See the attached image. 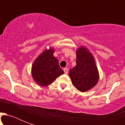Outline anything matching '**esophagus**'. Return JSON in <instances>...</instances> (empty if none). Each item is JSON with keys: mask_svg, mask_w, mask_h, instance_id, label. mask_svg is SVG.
<instances>
[{"mask_svg": "<svg viewBox=\"0 0 125 125\" xmlns=\"http://www.w3.org/2000/svg\"><path fill=\"white\" fill-rule=\"evenodd\" d=\"M63 71H64L65 74H67V73H68V69L64 68L63 69Z\"/></svg>", "mask_w": 125, "mask_h": 125, "instance_id": "obj_1", "label": "esophagus"}]
</instances>
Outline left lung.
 Returning a JSON list of instances; mask_svg holds the SVG:
<instances>
[{"instance_id":"1","label":"left lung","mask_w":125,"mask_h":125,"mask_svg":"<svg viewBox=\"0 0 125 125\" xmlns=\"http://www.w3.org/2000/svg\"><path fill=\"white\" fill-rule=\"evenodd\" d=\"M76 65L69 72L73 84L81 92L93 88L99 81V71L89 50L81 47L76 50Z\"/></svg>"}]
</instances>
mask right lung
I'll return each instance as SVG.
<instances>
[{"label":"right lung","instance_id":"right-lung-1","mask_svg":"<svg viewBox=\"0 0 125 125\" xmlns=\"http://www.w3.org/2000/svg\"><path fill=\"white\" fill-rule=\"evenodd\" d=\"M54 49H46L34 61L32 66V75L40 86L51 84L64 73L59 65L58 59L54 56Z\"/></svg>","mask_w":125,"mask_h":125}]
</instances>
